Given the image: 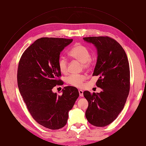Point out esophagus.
Instances as JSON below:
<instances>
[{
	"instance_id": "34e87169",
	"label": "esophagus",
	"mask_w": 146,
	"mask_h": 146,
	"mask_svg": "<svg viewBox=\"0 0 146 146\" xmlns=\"http://www.w3.org/2000/svg\"><path fill=\"white\" fill-rule=\"evenodd\" d=\"M78 92H79V95H80V96L83 97V91L81 90H79Z\"/></svg>"
}]
</instances>
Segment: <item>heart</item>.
Masks as SVG:
<instances>
[{
  "label": "heart",
  "mask_w": 146,
  "mask_h": 146,
  "mask_svg": "<svg viewBox=\"0 0 146 146\" xmlns=\"http://www.w3.org/2000/svg\"><path fill=\"white\" fill-rule=\"evenodd\" d=\"M69 55L82 63L83 68L89 69L94 64V59L91 56V53L88 48L81 44L75 45L69 52ZM58 65L59 69L62 73H66L68 70V61L64 57L61 56L58 60ZM85 77L83 75L70 74L66 78V82L72 86L80 87Z\"/></svg>",
  "instance_id": "b5f03b06"
}]
</instances>
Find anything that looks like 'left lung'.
<instances>
[{
    "instance_id": "obj_1",
    "label": "left lung",
    "mask_w": 146,
    "mask_h": 146,
    "mask_svg": "<svg viewBox=\"0 0 146 146\" xmlns=\"http://www.w3.org/2000/svg\"><path fill=\"white\" fill-rule=\"evenodd\" d=\"M98 50V60L92 76H98L99 93L83 92L88 102L85 113L88 121L96 127H105L114 121L123 110L130 91V67L125 50L108 36L83 38Z\"/></svg>"
}]
</instances>
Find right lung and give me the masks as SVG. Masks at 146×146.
Segmentation results:
<instances>
[{"instance_id": "obj_1", "label": "right lung", "mask_w": 146, "mask_h": 146, "mask_svg": "<svg viewBox=\"0 0 146 146\" xmlns=\"http://www.w3.org/2000/svg\"><path fill=\"white\" fill-rule=\"evenodd\" d=\"M72 39L41 38L22 55L17 80L20 93L33 118L39 124L58 130L67 123L68 113L79 96L76 87L66 86L58 96L53 88L62 81L58 62L60 55Z\"/></svg>"}]
</instances>
